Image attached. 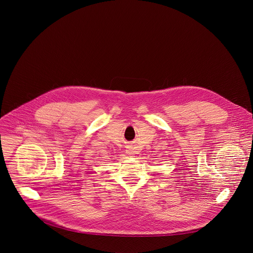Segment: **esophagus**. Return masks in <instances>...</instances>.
I'll return each instance as SVG.
<instances>
[{"label": "esophagus", "instance_id": "obj_1", "mask_svg": "<svg viewBox=\"0 0 253 253\" xmlns=\"http://www.w3.org/2000/svg\"><path fill=\"white\" fill-rule=\"evenodd\" d=\"M126 154H128L129 156H131L132 154H134V151H133V148H132V146H128V147H127V150H126Z\"/></svg>", "mask_w": 253, "mask_h": 253}]
</instances>
